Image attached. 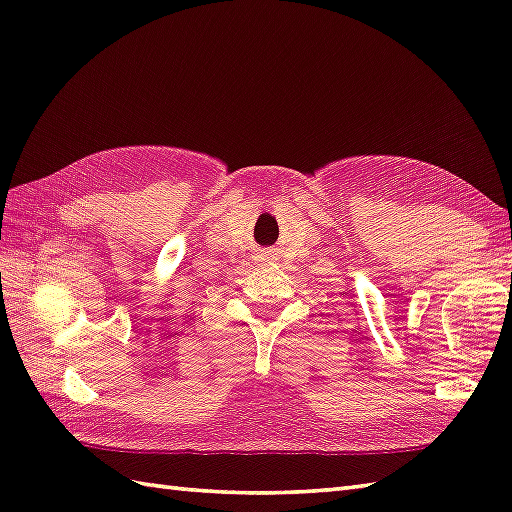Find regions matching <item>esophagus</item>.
Masks as SVG:
<instances>
[{
  "mask_svg": "<svg viewBox=\"0 0 512 512\" xmlns=\"http://www.w3.org/2000/svg\"><path fill=\"white\" fill-rule=\"evenodd\" d=\"M271 254H263V256H260V260H263V263H271Z\"/></svg>",
  "mask_w": 512,
  "mask_h": 512,
  "instance_id": "esophagus-1",
  "label": "esophagus"
}]
</instances>
